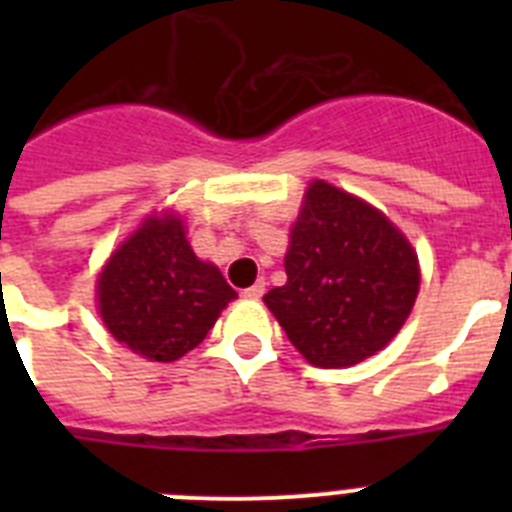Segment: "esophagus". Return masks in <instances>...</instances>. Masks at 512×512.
Wrapping results in <instances>:
<instances>
[{
  "instance_id": "1",
  "label": "esophagus",
  "mask_w": 512,
  "mask_h": 512,
  "mask_svg": "<svg viewBox=\"0 0 512 512\" xmlns=\"http://www.w3.org/2000/svg\"><path fill=\"white\" fill-rule=\"evenodd\" d=\"M264 292H266V282L264 279H259L253 287L243 289V297H248V300H259V297H264Z\"/></svg>"
}]
</instances>
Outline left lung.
I'll use <instances>...</instances> for the list:
<instances>
[{
	"label": "left lung",
	"mask_w": 512,
	"mask_h": 512,
	"mask_svg": "<svg viewBox=\"0 0 512 512\" xmlns=\"http://www.w3.org/2000/svg\"><path fill=\"white\" fill-rule=\"evenodd\" d=\"M284 259L287 284L264 295L310 364L341 369L395 338L418 297L413 246L379 210L312 182Z\"/></svg>",
	"instance_id": "8db88e82"
}]
</instances>
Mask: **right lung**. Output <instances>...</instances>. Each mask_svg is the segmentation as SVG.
<instances>
[{
  "mask_svg": "<svg viewBox=\"0 0 512 512\" xmlns=\"http://www.w3.org/2000/svg\"><path fill=\"white\" fill-rule=\"evenodd\" d=\"M97 287L112 336L153 361H176L200 346L238 297L217 266L194 256L176 217H148L112 253Z\"/></svg>",
  "mask_w": 512,
  "mask_h": 512,
  "instance_id": "add662e5",
  "label": "right lung"
}]
</instances>
